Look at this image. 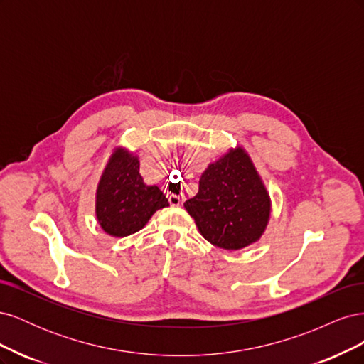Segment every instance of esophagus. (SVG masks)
<instances>
[{
	"label": "esophagus",
	"mask_w": 364,
	"mask_h": 364,
	"mask_svg": "<svg viewBox=\"0 0 364 364\" xmlns=\"http://www.w3.org/2000/svg\"><path fill=\"white\" fill-rule=\"evenodd\" d=\"M168 197V202H170V205L171 206H181L182 205V197H179V196H176V194H168L167 196Z\"/></svg>",
	"instance_id": "1"
}]
</instances>
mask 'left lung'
<instances>
[{
  "mask_svg": "<svg viewBox=\"0 0 364 364\" xmlns=\"http://www.w3.org/2000/svg\"><path fill=\"white\" fill-rule=\"evenodd\" d=\"M183 206L203 238L226 250L258 241L270 217L269 193L241 147L209 164L199 181V193Z\"/></svg>",
  "mask_w": 364,
  "mask_h": 364,
  "instance_id": "1",
  "label": "left lung"
}]
</instances>
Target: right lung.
<instances>
[{"mask_svg": "<svg viewBox=\"0 0 364 364\" xmlns=\"http://www.w3.org/2000/svg\"><path fill=\"white\" fill-rule=\"evenodd\" d=\"M165 206L168 200L158 186H149L142 181L138 158L118 149L97 186L95 214L105 232L112 237L135 234Z\"/></svg>", "mask_w": 364, "mask_h": 364, "instance_id": "obj_1", "label": "right lung"}]
</instances>
